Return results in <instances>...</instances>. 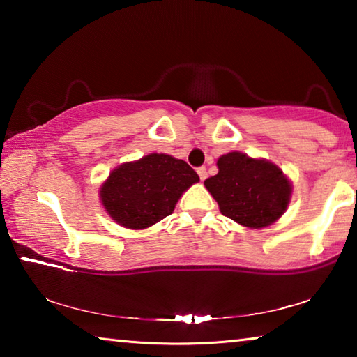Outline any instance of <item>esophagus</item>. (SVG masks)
Listing matches in <instances>:
<instances>
[{
  "label": "esophagus",
  "instance_id": "obj_1",
  "mask_svg": "<svg viewBox=\"0 0 357 357\" xmlns=\"http://www.w3.org/2000/svg\"><path fill=\"white\" fill-rule=\"evenodd\" d=\"M197 173H198V176H200L202 181H204V179H206V176H208V172H206V168H204V167L198 168Z\"/></svg>",
  "mask_w": 357,
  "mask_h": 357
}]
</instances>
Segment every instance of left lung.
I'll return each instance as SVG.
<instances>
[{
  "label": "left lung",
  "mask_w": 357,
  "mask_h": 357,
  "mask_svg": "<svg viewBox=\"0 0 357 357\" xmlns=\"http://www.w3.org/2000/svg\"><path fill=\"white\" fill-rule=\"evenodd\" d=\"M217 168L219 173L204 181V187L228 219L258 229L285 214L293 184L273 162L231 151L217 159Z\"/></svg>",
  "instance_id": "8db88e82"
}]
</instances>
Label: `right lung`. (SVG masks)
Segmentation results:
<instances>
[{
	"mask_svg": "<svg viewBox=\"0 0 357 357\" xmlns=\"http://www.w3.org/2000/svg\"><path fill=\"white\" fill-rule=\"evenodd\" d=\"M200 178L184 160L151 153L113 168L99 198L118 225L144 229L170 215L183 193Z\"/></svg>",
	"mask_w": 357,
	"mask_h": 357,
	"instance_id": "1",
	"label": "right lung"
}]
</instances>
